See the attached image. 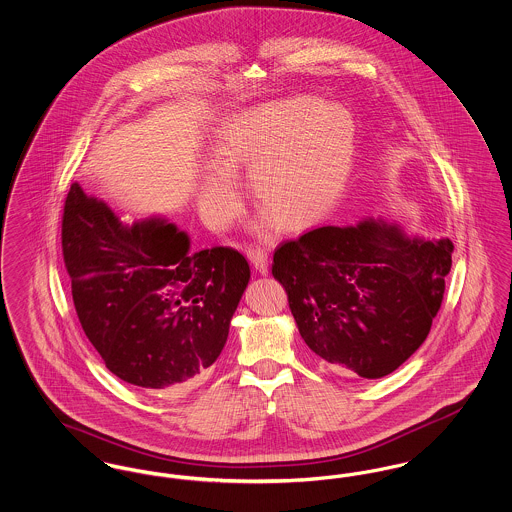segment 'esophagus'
Here are the masks:
<instances>
[{
    "mask_svg": "<svg viewBox=\"0 0 512 512\" xmlns=\"http://www.w3.org/2000/svg\"><path fill=\"white\" fill-rule=\"evenodd\" d=\"M247 257L249 261L253 263L255 270H259L261 274H267L268 272V255L267 251H263L261 247H249L247 249Z\"/></svg>",
    "mask_w": 512,
    "mask_h": 512,
    "instance_id": "esophagus-1",
    "label": "esophagus"
}]
</instances>
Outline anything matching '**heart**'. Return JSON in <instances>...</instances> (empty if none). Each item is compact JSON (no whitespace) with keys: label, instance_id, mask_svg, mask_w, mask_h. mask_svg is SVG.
Masks as SVG:
<instances>
[{"label":"heart","instance_id":"heart-1","mask_svg":"<svg viewBox=\"0 0 512 512\" xmlns=\"http://www.w3.org/2000/svg\"><path fill=\"white\" fill-rule=\"evenodd\" d=\"M355 124L338 103L317 98L274 99L222 124L215 153L199 186V211L222 230L240 207L232 172L249 171L253 201L284 230L324 219L351 174Z\"/></svg>","mask_w":512,"mask_h":512}]
</instances>
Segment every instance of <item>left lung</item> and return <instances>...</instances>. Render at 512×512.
I'll return each instance as SVG.
<instances>
[{"instance_id": "obj_1", "label": "left lung", "mask_w": 512, "mask_h": 512, "mask_svg": "<svg viewBox=\"0 0 512 512\" xmlns=\"http://www.w3.org/2000/svg\"><path fill=\"white\" fill-rule=\"evenodd\" d=\"M453 242L401 224L322 226L274 251L299 334L338 374L382 378L424 343L451 270Z\"/></svg>"}]
</instances>
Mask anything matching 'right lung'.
Listing matches in <instances>:
<instances>
[{
	"label": "right lung",
	"instance_id": "obj_1",
	"mask_svg": "<svg viewBox=\"0 0 512 512\" xmlns=\"http://www.w3.org/2000/svg\"><path fill=\"white\" fill-rule=\"evenodd\" d=\"M61 240L76 315L115 376L171 393L207 378L251 276L242 253H192L176 224L159 217L126 224L76 182Z\"/></svg>",
	"mask_w": 512,
	"mask_h": 512
}]
</instances>
